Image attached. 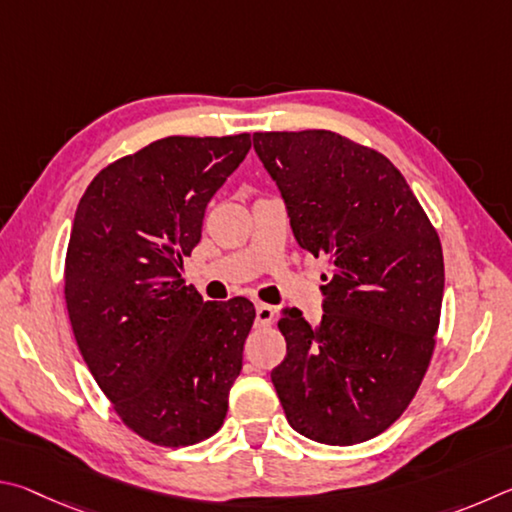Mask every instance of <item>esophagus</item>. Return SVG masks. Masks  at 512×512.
Here are the masks:
<instances>
[{
    "mask_svg": "<svg viewBox=\"0 0 512 512\" xmlns=\"http://www.w3.org/2000/svg\"><path fill=\"white\" fill-rule=\"evenodd\" d=\"M274 321V308L267 303H256V324L258 326H270Z\"/></svg>",
    "mask_w": 512,
    "mask_h": 512,
    "instance_id": "obj_1",
    "label": "esophagus"
}]
</instances>
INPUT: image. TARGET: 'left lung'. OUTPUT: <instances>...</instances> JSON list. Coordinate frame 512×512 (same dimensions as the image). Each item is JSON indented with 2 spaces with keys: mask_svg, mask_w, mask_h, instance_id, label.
Returning <instances> with one entry per match:
<instances>
[{
  "mask_svg": "<svg viewBox=\"0 0 512 512\" xmlns=\"http://www.w3.org/2000/svg\"><path fill=\"white\" fill-rule=\"evenodd\" d=\"M254 150L299 245L324 256L319 324L283 308L272 371L285 418L324 445L382 434L416 396L434 353L443 249L391 161L330 130L256 132Z\"/></svg>",
  "mask_w": 512,
  "mask_h": 512,
  "instance_id": "left-lung-1",
  "label": "left lung"
}]
</instances>
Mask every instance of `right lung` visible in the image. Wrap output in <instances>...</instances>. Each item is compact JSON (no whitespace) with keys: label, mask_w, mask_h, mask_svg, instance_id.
Here are the masks:
<instances>
[{"label":"right lung","mask_w":512,"mask_h":512,"mask_svg":"<svg viewBox=\"0 0 512 512\" xmlns=\"http://www.w3.org/2000/svg\"><path fill=\"white\" fill-rule=\"evenodd\" d=\"M249 148V134L159 139L105 166L78 202L65 261L76 344L123 423L155 445L218 432L242 369L254 303L202 301L182 261Z\"/></svg>","instance_id":"1"}]
</instances>
